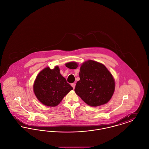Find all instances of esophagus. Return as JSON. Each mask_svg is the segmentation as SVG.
Listing matches in <instances>:
<instances>
[{"mask_svg": "<svg viewBox=\"0 0 149 149\" xmlns=\"http://www.w3.org/2000/svg\"><path fill=\"white\" fill-rule=\"evenodd\" d=\"M71 86H72V87L74 89H75V83H72V84H71Z\"/></svg>", "mask_w": 149, "mask_h": 149, "instance_id": "obj_1", "label": "esophagus"}]
</instances>
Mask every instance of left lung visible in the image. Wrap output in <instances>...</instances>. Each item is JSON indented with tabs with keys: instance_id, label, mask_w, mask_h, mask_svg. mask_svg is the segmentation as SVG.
Returning <instances> with one entry per match:
<instances>
[{
	"instance_id": "8db88e82",
	"label": "left lung",
	"mask_w": 149,
	"mask_h": 149,
	"mask_svg": "<svg viewBox=\"0 0 149 149\" xmlns=\"http://www.w3.org/2000/svg\"><path fill=\"white\" fill-rule=\"evenodd\" d=\"M78 65L76 62L65 64L71 69H77ZM79 77L75 92L88 105L102 106L111 99L114 92L115 80L103 64L92 60L86 61L80 66Z\"/></svg>"
}]
</instances>
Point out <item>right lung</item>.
I'll return each instance as SVG.
<instances>
[{"instance_id": "obj_1", "label": "right lung", "mask_w": 149, "mask_h": 149, "mask_svg": "<svg viewBox=\"0 0 149 149\" xmlns=\"http://www.w3.org/2000/svg\"><path fill=\"white\" fill-rule=\"evenodd\" d=\"M60 71L58 66L53 69L47 67L36 78L33 86V92L37 99L46 106H57L73 89Z\"/></svg>"}]
</instances>
